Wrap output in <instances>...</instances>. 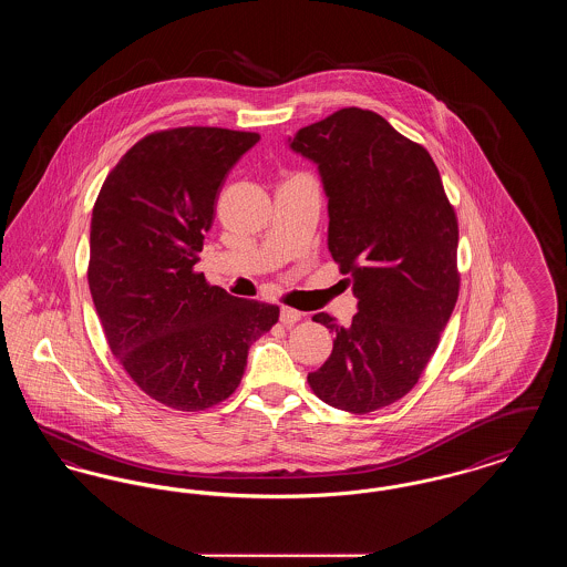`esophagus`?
Listing matches in <instances>:
<instances>
[{"mask_svg": "<svg viewBox=\"0 0 567 567\" xmlns=\"http://www.w3.org/2000/svg\"><path fill=\"white\" fill-rule=\"evenodd\" d=\"M297 321H301V312H297L293 308H287V306L280 308V323L293 324Z\"/></svg>", "mask_w": 567, "mask_h": 567, "instance_id": "34e87169", "label": "esophagus"}]
</instances>
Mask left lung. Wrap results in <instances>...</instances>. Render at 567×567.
Masks as SVG:
<instances>
[{
    "instance_id": "8db88e82",
    "label": "left lung",
    "mask_w": 567,
    "mask_h": 567,
    "mask_svg": "<svg viewBox=\"0 0 567 567\" xmlns=\"http://www.w3.org/2000/svg\"><path fill=\"white\" fill-rule=\"evenodd\" d=\"M291 148L319 165L329 252L359 297L347 327L315 315L336 338L308 384L324 404L368 414L419 382L455 310L457 215L427 148L372 110H338Z\"/></svg>"
}]
</instances>
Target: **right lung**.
<instances>
[{
	"label": "right lung",
	"mask_w": 567,
	"mask_h": 567,
	"mask_svg": "<svg viewBox=\"0 0 567 567\" xmlns=\"http://www.w3.org/2000/svg\"><path fill=\"white\" fill-rule=\"evenodd\" d=\"M255 132L172 127L110 169L91 216L89 289L110 351L155 402L199 412L240 384L278 306L229 296L195 271L229 169Z\"/></svg>",
	"instance_id": "1"
}]
</instances>
